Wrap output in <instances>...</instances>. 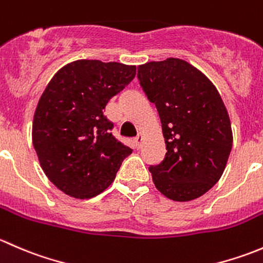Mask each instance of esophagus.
Wrapping results in <instances>:
<instances>
[{
  "label": "esophagus",
  "instance_id": "esophagus-1",
  "mask_svg": "<svg viewBox=\"0 0 263 263\" xmlns=\"http://www.w3.org/2000/svg\"><path fill=\"white\" fill-rule=\"evenodd\" d=\"M135 145H136L137 148L141 147V145H142V136H141V135H139V136L135 139Z\"/></svg>",
  "mask_w": 263,
  "mask_h": 263
}]
</instances>
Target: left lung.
Listing matches in <instances>:
<instances>
[{
  "instance_id": "8db88e82",
  "label": "left lung",
  "mask_w": 263,
  "mask_h": 263,
  "mask_svg": "<svg viewBox=\"0 0 263 263\" xmlns=\"http://www.w3.org/2000/svg\"><path fill=\"white\" fill-rule=\"evenodd\" d=\"M140 86L160 117L166 153L150 165L155 187L185 202L205 195L222 176L233 145L228 110L214 84L179 58L137 67Z\"/></svg>"
}]
</instances>
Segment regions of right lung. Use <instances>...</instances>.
Wrapping results in <instances>:
<instances>
[{
    "mask_svg": "<svg viewBox=\"0 0 263 263\" xmlns=\"http://www.w3.org/2000/svg\"><path fill=\"white\" fill-rule=\"evenodd\" d=\"M135 75L136 66L79 60L47 85L34 113L33 145L46 176L66 195H99L132 153L112 135L104 109Z\"/></svg>",
    "mask_w": 263,
    "mask_h": 263,
    "instance_id": "obj_1",
    "label": "right lung"
}]
</instances>
